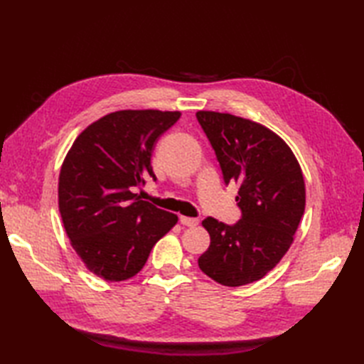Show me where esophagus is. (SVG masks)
<instances>
[{
    "label": "esophagus",
    "mask_w": 364,
    "mask_h": 364,
    "mask_svg": "<svg viewBox=\"0 0 364 364\" xmlns=\"http://www.w3.org/2000/svg\"><path fill=\"white\" fill-rule=\"evenodd\" d=\"M180 222L183 223L184 227H196V225H198V219H196V218H186V215H181Z\"/></svg>",
    "instance_id": "1"
}]
</instances>
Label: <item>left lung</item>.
<instances>
[{
	"label": "left lung",
	"mask_w": 364,
	"mask_h": 364,
	"mask_svg": "<svg viewBox=\"0 0 364 364\" xmlns=\"http://www.w3.org/2000/svg\"><path fill=\"white\" fill-rule=\"evenodd\" d=\"M197 120L215 151L223 180L239 184L241 220L206 218L211 237L198 267L223 286L259 280L289 250L305 211L299 161L280 136L261 123L231 114L198 111Z\"/></svg>",
	"instance_id": "left-lung-1"
}]
</instances>
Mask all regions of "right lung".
I'll return each mask as SVG.
<instances>
[{"label":"right lung","mask_w":364,"mask_h":364,"mask_svg":"<svg viewBox=\"0 0 364 364\" xmlns=\"http://www.w3.org/2000/svg\"><path fill=\"white\" fill-rule=\"evenodd\" d=\"M178 111H117L76 137L59 173V211L84 264L107 282L141 270L178 215L141 200L134 191L151 167L153 145L175 125Z\"/></svg>","instance_id":"right-lung-1"}]
</instances>
